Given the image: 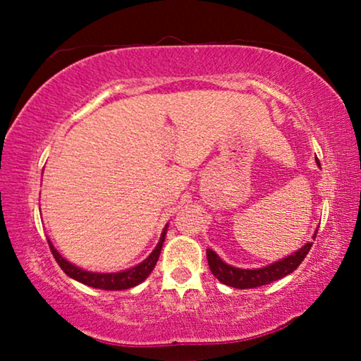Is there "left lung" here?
Returning a JSON list of instances; mask_svg holds the SVG:
<instances>
[{
	"instance_id": "left-lung-1",
	"label": "left lung",
	"mask_w": 361,
	"mask_h": 361,
	"mask_svg": "<svg viewBox=\"0 0 361 361\" xmlns=\"http://www.w3.org/2000/svg\"><path fill=\"white\" fill-rule=\"evenodd\" d=\"M315 236H317V231H315L312 236L314 240ZM310 248H312V241L305 243L302 248L294 251L293 255L286 256V258L276 261V263L264 266V268L256 269H241L226 264L225 261H221L220 256L212 250H207V261H209L210 271L220 283L231 286V288L236 289H251L269 284L273 283V281H278L281 278H284V276L293 273V271L298 269V266L302 263Z\"/></svg>"
}]
</instances>
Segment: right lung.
<instances>
[{"label":"right lung","mask_w":361,"mask_h":361,"mask_svg":"<svg viewBox=\"0 0 361 361\" xmlns=\"http://www.w3.org/2000/svg\"><path fill=\"white\" fill-rule=\"evenodd\" d=\"M166 231H167V225L164 226V230H162L159 243L156 245V248L152 250V253L147 256L142 263L136 264L135 268L120 271V273H93V271H85L78 268V266L72 264L71 261H67L63 256H61V253L54 248L51 240L47 241H49V248H51L54 258H56L59 266H61V269L67 276H71L72 279H75L78 283L90 286V288H95V289L123 290V289L135 288V286L142 283V281L151 274V271L154 269L157 259H159L162 243H164V238H166Z\"/></svg>","instance_id":"1"}]
</instances>
